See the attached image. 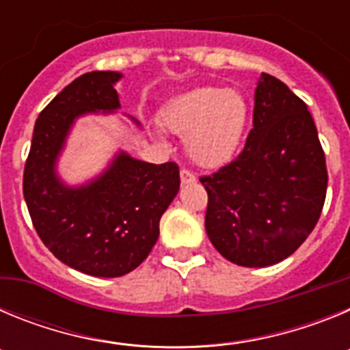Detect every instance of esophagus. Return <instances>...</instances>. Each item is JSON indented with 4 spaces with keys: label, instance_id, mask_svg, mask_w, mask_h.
<instances>
[{
    "label": "esophagus",
    "instance_id": "esophagus-1",
    "mask_svg": "<svg viewBox=\"0 0 350 350\" xmlns=\"http://www.w3.org/2000/svg\"><path fill=\"white\" fill-rule=\"evenodd\" d=\"M180 180L182 184H194V182H196V177H194L189 170H180Z\"/></svg>",
    "mask_w": 350,
    "mask_h": 350
}]
</instances>
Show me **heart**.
Wrapping results in <instances>:
<instances>
[{
    "label": "heart",
    "instance_id": "obj_1",
    "mask_svg": "<svg viewBox=\"0 0 350 350\" xmlns=\"http://www.w3.org/2000/svg\"><path fill=\"white\" fill-rule=\"evenodd\" d=\"M161 119L170 131L185 137V152L202 168H217L242 147L249 105L238 91L196 88L165 105Z\"/></svg>",
    "mask_w": 350,
    "mask_h": 350
}]
</instances>
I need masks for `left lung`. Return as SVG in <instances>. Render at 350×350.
Returning a JSON list of instances; mask_svg holds the SVG:
<instances>
[{
	"label": "left lung",
	"mask_w": 350,
	"mask_h": 350,
	"mask_svg": "<svg viewBox=\"0 0 350 350\" xmlns=\"http://www.w3.org/2000/svg\"><path fill=\"white\" fill-rule=\"evenodd\" d=\"M252 126L242 154L200 180L212 245L238 267L262 268L289 258L312 233L327 172L307 105L268 73L258 80Z\"/></svg>",
	"instance_id": "1"
}]
</instances>
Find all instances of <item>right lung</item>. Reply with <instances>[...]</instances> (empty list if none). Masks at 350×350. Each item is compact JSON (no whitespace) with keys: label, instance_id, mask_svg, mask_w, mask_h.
<instances>
[{"label":"right lung","instance_id":"obj_1","mask_svg":"<svg viewBox=\"0 0 350 350\" xmlns=\"http://www.w3.org/2000/svg\"><path fill=\"white\" fill-rule=\"evenodd\" d=\"M120 79L119 71H89L66 85L36 119L24 168V200L42 242L64 265L92 277H122L140 267L180 189L175 163L152 165L124 150L85 184L68 185L59 177L57 161L77 119L117 112Z\"/></svg>","mask_w":350,"mask_h":350}]
</instances>
